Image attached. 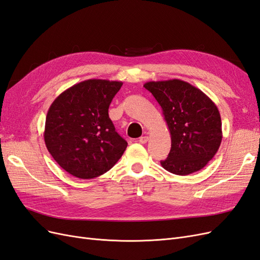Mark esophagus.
<instances>
[{
  "label": "esophagus",
  "instance_id": "1",
  "mask_svg": "<svg viewBox=\"0 0 260 260\" xmlns=\"http://www.w3.org/2000/svg\"><path fill=\"white\" fill-rule=\"evenodd\" d=\"M148 141V137H146V136H144V137H141L140 139H139V142L141 143V144H145L146 142Z\"/></svg>",
  "mask_w": 260,
  "mask_h": 260
}]
</instances>
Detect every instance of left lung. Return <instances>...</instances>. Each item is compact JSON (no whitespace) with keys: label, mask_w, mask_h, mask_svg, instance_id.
I'll return each mask as SVG.
<instances>
[{"label":"left lung","mask_w":260,"mask_h":260,"mask_svg":"<svg viewBox=\"0 0 260 260\" xmlns=\"http://www.w3.org/2000/svg\"><path fill=\"white\" fill-rule=\"evenodd\" d=\"M144 88L162 109L171 136V149L160 164L171 174L186 176L206 166L222 140L221 118L216 104L188 82L149 81Z\"/></svg>","instance_id":"1"}]
</instances>
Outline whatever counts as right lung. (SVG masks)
Masks as SVG:
<instances>
[{
  "label": "right lung",
  "instance_id": "add662e5",
  "mask_svg": "<svg viewBox=\"0 0 260 260\" xmlns=\"http://www.w3.org/2000/svg\"><path fill=\"white\" fill-rule=\"evenodd\" d=\"M122 82L89 79L60 93L45 119L44 142L59 166L74 177L93 179L112 169L127 148L108 108Z\"/></svg>",
  "mask_w": 260,
  "mask_h": 260
}]
</instances>
